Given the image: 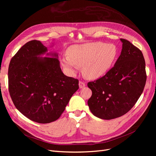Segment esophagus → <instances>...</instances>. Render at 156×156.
Returning a JSON list of instances; mask_svg holds the SVG:
<instances>
[{
	"instance_id": "34e87169",
	"label": "esophagus",
	"mask_w": 156,
	"mask_h": 156,
	"mask_svg": "<svg viewBox=\"0 0 156 156\" xmlns=\"http://www.w3.org/2000/svg\"><path fill=\"white\" fill-rule=\"evenodd\" d=\"M85 87V83L84 82H83V81H79V87H80V88H82Z\"/></svg>"
}]
</instances>
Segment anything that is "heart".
Here are the masks:
<instances>
[{
	"label": "heart",
	"mask_w": 156,
	"mask_h": 156,
	"mask_svg": "<svg viewBox=\"0 0 156 156\" xmlns=\"http://www.w3.org/2000/svg\"><path fill=\"white\" fill-rule=\"evenodd\" d=\"M67 54L61 57L60 62L69 75H75L80 66L85 78L95 80L111 69L118 58V50L112 44L89 42L70 46Z\"/></svg>",
	"instance_id": "heart-1"
}]
</instances>
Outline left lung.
I'll return each instance as SVG.
<instances>
[{
	"label": "left lung",
	"instance_id": "8db88e82",
	"mask_svg": "<svg viewBox=\"0 0 156 156\" xmlns=\"http://www.w3.org/2000/svg\"><path fill=\"white\" fill-rule=\"evenodd\" d=\"M122 50L114 67L102 78L88 83L92 95L88 105L94 115L112 119L127 113L144 91L147 75L140 50L120 38Z\"/></svg>",
	"mask_w": 156,
	"mask_h": 156
}]
</instances>
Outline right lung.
Masks as SVG:
<instances>
[{"label": "right lung", "mask_w": 156, "mask_h": 156, "mask_svg": "<svg viewBox=\"0 0 156 156\" xmlns=\"http://www.w3.org/2000/svg\"><path fill=\"white\" fill-rule=\"evenodd\" d=\"M38 40L24 44L11 60L8 69L12 101L24 116L49 123L61 116L78 89V80L62 72L57 52H47ZM45 54L47 57H42Z\"/></svg>", "instance_id": "add662e5"}]
</instances>
